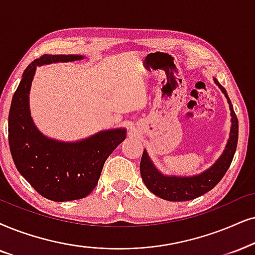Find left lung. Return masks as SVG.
Returning <instances> with one entry per match:
<instances>
[{"label": "left lung", "mask_w": 255, "mask_h": 255, "mask_svg": "<svg viewBox=\"0 0 255 255\" xmlns=\"http://www.w3.org/2000/svg\"><path fill=\"white\" fill-rule=\"evenodd\" d=\"M215 85L221 89L226 96L228 104H230V111L232 117V126L230 138H228L224 153L217 160L213 166L209 167L204 173L193 176H173L163 175L153 165L147 151L143 150L142 157L140 162V173L142 176L144 185L149 191L159 198L168 201H188L198 196H201L213 189L215 186L220 182L224 178L227 169L230 168L232 160L237 150L238 144V133H239V122L233 111V106L228 98L226 89L214 79Z\"/></svg>", "instance_id": "left-lung-1"}]
</instances>
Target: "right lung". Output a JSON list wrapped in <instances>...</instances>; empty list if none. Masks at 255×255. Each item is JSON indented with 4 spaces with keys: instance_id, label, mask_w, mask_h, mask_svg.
I'll return each mask as SVG.
<instances>
[{
    "instance_id": "right-lung-1",
    "label": "right lung",
    "mask_w": 255,
    "mask_h": 255,
    "mask_svg": "<svg viewBox=\"0 0 255 255\" xmlns=\"http://www.w3.org/2000/svg\"><path fill=\"white\" fill-rule=\"evenodd\" d=\"M81 55H46L25 68L12 96L8 119L10 153L18 172L38 194L51 201H72L92 193L106 160L126 138L125 128L99 131L77 142L44 136L35 127L29 92L37 66L82 60Z\"/></svg>"
}]
</instances>
